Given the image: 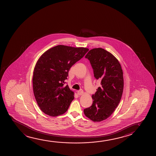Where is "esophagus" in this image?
Masks as SVG:
<instances>
[{"mask_svg":"<svg viewBox=\"0 0 156 156\" xmlns=\"http://www.w3.org/2000/svg\"><path fill=\"white\" fill-rule=\"evenodd\" d=\"M83 94V90H80L77 91V94L78 95H81L82 94Z\"/></svg>","mask_w":156,"mask_h":156,"instance_id":"esophagus-1","label":"esophagus"}]
</instances>
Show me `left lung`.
Wrapping results in <instances>:
<instances>
[{"label":"left lung","mask_w":156,"mask_h":156,"mask_svg":"<svg viewBox=\"0 0 156 156\" xmlns=\"http://www.w3.org/2000/svg\"><path fill=\"white\" fill-rule=\"evenodd\" d=\"M85 58L90 61L94 77L100 80L101 86L92 95V105L83 112L92 121L101 122L109 117L119 103L124 89L123 73L117 59L101 48L90 50Z\"/></svg>","instance_id":"8db88e82"}]
</instances>
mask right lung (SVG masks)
<instances>
[{"mask_svg":"<svg viewBox=\"0 0 156 156\" xmlns=\"http://www.w3.org/2000/svg\"><path fill=\"white\" fill-rule=\"evenodd\" d=\"M89 49L58 45L45 51L37 62L32 83L37 104L45 114L55 117L65 113L74 99L73 92L64 85L71 67Z\"/></svg>","mask_w":156,"mask_h":156,"instance_id":"1","label":"right lung"}]
</instances>
